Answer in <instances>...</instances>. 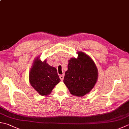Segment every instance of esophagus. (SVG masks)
<instances>
[{"instance_id":"obj_1","label":"esophagus","mask_w":129,"mask_h":129,"mask_svg":"<svg viewBox=\"0 0 129 129\" xmlns=\"http://www.w3.org/2000/svg\"><path fill=\"white\" fill-rule=\"evenodd\" d=\"M59 77H60V79H61V81H62L63 80V79H64V75H60V76H59Z\"/></svg>"}]
</instances>
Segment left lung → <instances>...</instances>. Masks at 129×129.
<instances>
[{
	"label": "left lung",
	"mask_w": 129,
	"mask_h": 129,
	"mask_svg": "<svg viewBox=\"0 0 129 129\" xmlns=\"http://www.w3.org/2000/svg\"><path fill=\"white\" fill-rule=\"evenodd\" d=\"M78 57L69 60L64 83L72 95L84 96L89 93L97 83L98 74L95 62L89 55L77 52Z\"/></svg>",
	"instance_id": "8db88e82"
}]
</instances>
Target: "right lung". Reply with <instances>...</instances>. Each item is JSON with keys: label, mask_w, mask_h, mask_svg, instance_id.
<instances>
[{"label": "right lung", "mask_w": 129, "mask_h": 129, "mask_svg": "<svg viewBox=\"0 0 129 129\" xmlns=\"http://www.w3.org/2000/svg\"><path fill=\"white\" fill-rule=\"evenodd\" d=\"M40 57L38 56L34 60L29 73V80L39 94L47 95L60 79L56 68L48 64L46 60L42 61Z\"/></svg>", "instance_id": "right-lung-1"}]
</instances>
